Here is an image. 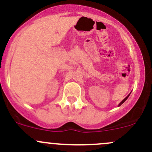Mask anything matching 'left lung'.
<instances>
[{
  "mask_svg": "<svg viewBox=\"0 0 152 152\" xmlns=\"http://www.w3.org/2000/svg\"><path fill=\"white\" fill-rule=\"evenodd\" d=\"M129 95H130V94H129V95H128V96H126V97H125V98H124V99L122 100V101H121V102H120V103H119V104H118V106L121 105V104H123V103H124V102H125V101H126V99H127V98H128V97H129Z\"/></svg>",
  "mask_w": 152,
  "mask_h": 152,
  "instance_id": "8db88e82",
  "label": "left lung"
}]
</instances>
